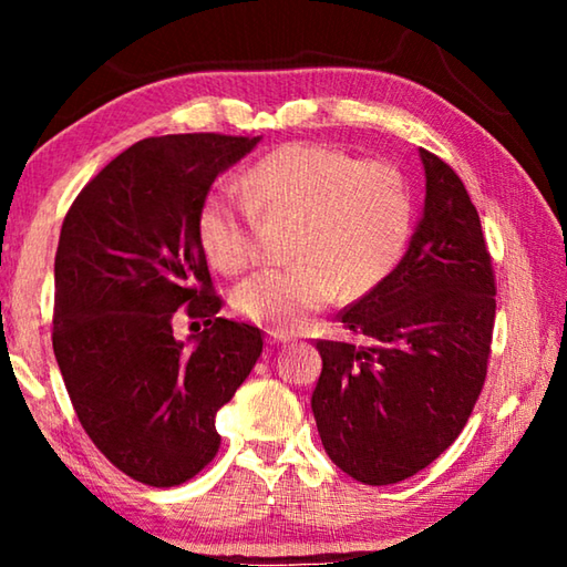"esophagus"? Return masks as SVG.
<instances>
[{"instance_id": "obj_1", "label": "esophagus", "mask_w": 567, "mask_h": 567, "mask_svg": "<svg viewBox=\"0 0 567 567\" xmlns=\"http://www.w3.org/2000/svg\"><path fill=\"white\" fill-rule=\"evenodd\" d=\"M290 342L292 338L287 332H280V330L267 332V344H270V348H280V344H290Z\"/></svg>"}]
</instances>
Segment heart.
<instances>
[{
    "label": "heart",
    "mask_w": 567,
    "mask_h": 567,
    "mask_svg": "<svg viewBox=\"0 0 567 567\" xmlns=\"http://www.w3.org/2000/svg\"><path fill=\"white\" fill-rule=\"evenodd\" d=\"M255 215L295 217V265L262 270L237 285L245 320L297 330L344 292L362 297L388 280L405 255L412 195L398 167L354 159L320 142H292L265 155L235 187L207 192L197 237L207 260L227 275L255 260Z\"/></svg>",
    "instance_id": "1"
}]
</instances>
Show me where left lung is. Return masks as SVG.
<instances>
[{
	"label": "left lung",
	"mask_w": 567,
	"mask_h": 567,
	"mask_svg": "<svg viewBox=\"0 0 567 567\" xmlns=\"http://www.w3.org/2000/svg\"><path fill=\"white\" fill-rule=\"evenodd\" d=\"M420 159L425 203L408 252L340 318L370 344L318 342L322 447L364 485L412 477L455 443L491 354L495 277L477 209L450 165L425 150Z\"/></svg>",
	"instance_id": "left-lung-1"
}]
</instances>
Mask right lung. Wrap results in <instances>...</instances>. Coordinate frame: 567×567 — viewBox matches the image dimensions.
Here are the masks:
<instances>
[{
  "instance_id": "1",
  "label": "right lung",
  "mask_w": 567,
  "mask_h": 567,
  "mask_svg": "<svg viewBox=\"0 0 567 567\" xmlns=\"http://www.w3.org/2000/svg\"><path fill=\"white\" fill-rule=\"evenodd\" d=\"M262 137L165 134L94 177L64 217L54 257L52 348L76 417L124 475L152 487L217 455L215 415L262 352V332L217 318L197 237L213 182ZM182 303L206 330L177 341Z\"/></svg>"
}]
</instances>
